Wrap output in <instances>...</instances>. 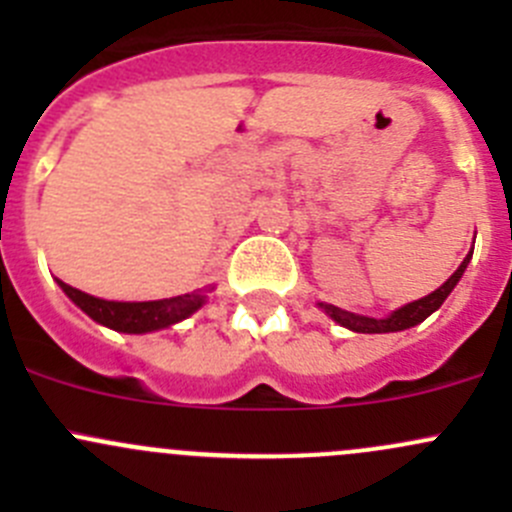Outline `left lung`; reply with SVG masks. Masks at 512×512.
I'll use <instances>...</instances> for the list:
<instances>
[{"mask_svg": "<svg viewBox=\"0 0 512 512\" xmlns=\"http://www.w3.org/2000/svg\"><path fill=\"white\" fill-rule=\"evenodd\" d=\"M471 257H473V250L468 252L466 260L461 262V267H458V270L453 272V275L448 277V280L443 282V285L438 287L436 292L426 294V297L416 299V302L404 304V307H399V309H396V312H391L389 317H384V319L361 317V314L347 312V309H339V307H334V304H324V302H319V309H324V312H327L329 317H332L337 324H342V327L352 329V332H359V334L404 332V329L416 327V324H421L423 319L431 317V314L436 312V309L441 307L443 302H446V297L453 292V287L458 285V280H461L463 272H466V267H468V262H471Z\"/></svg>", "mask_w": 512, "mask_h": 512, "instance_id": "obj_1", "label": "left lung"}]
</instances>
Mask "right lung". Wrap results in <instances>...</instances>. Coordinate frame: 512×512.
<instances>
[{
    "instance_id": "add662e5",
    "label": "right lung",
    "mask_w": 512,
    "mask_h": 512,
    "mask_svg": "<svg viewBox=\"0 0 512 512\" xmlns=\"http://www.w3.org/2000/svg\"><path fill=\"white\" fill-rule=\"evenodd\" d=\"M59 282L64 289L66 297L89 314L91 319L108 329H116L123 334H146L156 332V329H165L170 324H178L188 319L190 314L198 312L205 304L203 289L190 294H178V297L168 299H153V302H113V299H98L91 294L81 292V289Z\"/></svg>"
}]
</instances>
